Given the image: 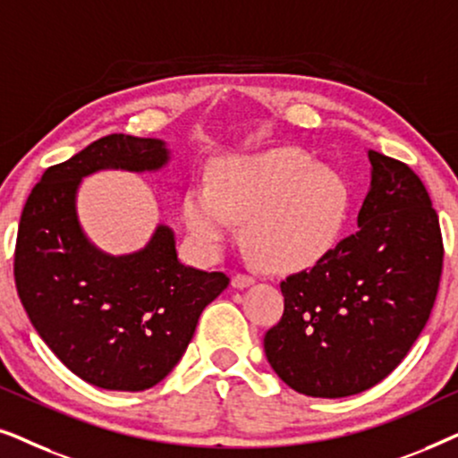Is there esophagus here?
Masks as SVG:
<instances>
[{
  "label": "esophagus",
  "instance_id": "obj_1",
  "mask_svg": "<svg viewBox=\"0 0 458 458\" xmlns=\"http://www.w3.org/2000/svg\"><path fill=\"white\" fill-rule=\"evenodd\" d=\"M231 284H233V287H237V290H243V287L254 284V277H252V275H248V273H235Z\"/></svg>",
  "mask_w": 458,
  "mask_h": 458
}]
</instances>
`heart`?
I'll return each instance as SVG.
<instances>
[{
    "label": "heart",
    "mask_w": 458,
    "mask_h": 458,
    "mask_svg": "<svg viewBox=\"0 0 458 458\" xmlns=\"http://www.w3.org/2000/svg\"><path fill=\"white\" fill-rule=\"evenodd\" d=\"M340 174L298 149L231 158L218 165L215 185H191L183 216L206 254H216L243 221L250 252L271 268H302L321 260L348 215Z\"/></svg>",
    "instance_id": "obj_1"
}]
</instances>
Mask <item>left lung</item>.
Wrapping results in <instances>:
<instances>
[{"label": "left lung", "mask_w": 458, "mask_h": 458, "mask_svg": "<svg viewBox=\"0 0 458 458\" xmlns=\"http://www.w3.org/2000/svg\"><path fill=\"white\" fill-rule=\"evenodd\" d=\"M359 229L281 281L284 315L265 334L273 371L312 398L360 394L396 369L434 309L444 267L437 212L409 165L369 149Z\"/></svg>", "instance_id": "obj_1"}]
</instances>
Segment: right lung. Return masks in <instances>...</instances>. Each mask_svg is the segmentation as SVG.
Instances as JSON below:
<instances>
[{
    "label": "right lung",
    "mask_w": 458,
    "mask_h": 458,
    "mask_svg": "<svg viewBox=\"0 0 458 458\" xmlns=\"http://www.w3.org/2000/svg\"><path fill=\"white\" fill-rule=\"evenodd\" d=\"M166 158L160 140L102 137L43 173L18 225L14 281L30 323L66 369L104 390L141 392L165 379L202 310L229 285L225 273L181 265L168 227L118 259L93 248L79 227L74 193L85 174L154 171Z\"/></svg>",
    "instance_id": "obj_1"
}]
</instances>
